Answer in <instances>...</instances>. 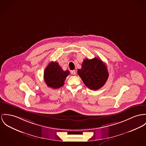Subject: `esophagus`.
<instances>
[{"mask_svg":"<svg viewBox=\"0 0 146 146\" xmlns=\"http://www.w3.org/2000/svg\"><path fill=\"white\" fill-rule=\"evenodd\" d=\"M71 73H72V74H73V75H76V71L75 70H72V71H71Z\"/></svg>","mask_w":146,"mask_h":146,"instance_id":"34e87169","label":"esophagus"}]
</instances>
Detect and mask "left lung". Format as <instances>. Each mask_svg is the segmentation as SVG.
Listing matches in <instances>:
<instances>
[{
    "mask_svg": "<svg viewBox=\"0 0 146 146\" xmlns=\"http://www.w3.org/2000/svg\"><path fill=\"white\" fill-rule=\"evenodd\" d=\"M78 74L84 84L92 90H99L107 82L108 72L107 66L100 59L94 58L85 59Z\"/></svg>",
    "mask_w": 146,
    "mask_h": 146,
    "instance_id": "obj_1",
    "label": "left lung"
}]
</instances>
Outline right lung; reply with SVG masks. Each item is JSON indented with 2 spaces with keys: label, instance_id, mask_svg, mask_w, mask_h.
Returning a JSON list of instances; mask_svg holds the SVG:
<instances>
[{
  "label": "right lung",
  "instance_id": "right-lung-1",
  "mask_svg": "<svg viewBox=\"0 0 146 146\" xmlns=\"http://www.w3.org/2000/svg\"><path fill=\"white\" fill-rule=\"evenodd\" d=\"M69 71H64L56 62H50L45 68L44 79L46 85L52 88H59L64 85Z\"/></svg>",
  "mask_w": 146,
  "mask_h": 146
}]
</instances>
